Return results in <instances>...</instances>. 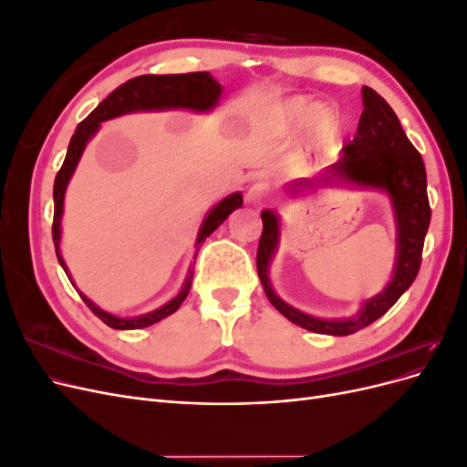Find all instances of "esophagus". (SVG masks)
Returning a JSON list of instances; mask_svg holds the SVG:
<instances>
[{
    "instance_id": "34e87169",
    "label": "esophagus",
    "mask_w": 467,
    "mask_h": 467,
    "mask_svg": "<svg viewBox=\"0 0 467 467\" xmlns=\"http://www.w3.org/2000/svg\"><path fill=\"white\" fill-rule=\"evenodd\" d=\"M271 194H273L271 185H268V182H265V181H257V182H253V185L247 191V202L261 206L268 201V196H271Z\"/></svg>"
}]
</instances>
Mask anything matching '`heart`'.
I'll return each mask as SVG.
<instances>
[{
	"instance_id": "1",
	"label": "heart",
	"mask_w": 467,
	"mask_h": 467,
	"mask_svg": "<svg viewBox=\"0 0 467 467\" xmlns=\"http://www.w3.org/2000/svg\"><path fill=\"white\" fill-rule=\"evenodd\" d=\"M288 115L296 122H307L314 117H317V122L323 130H331L335 126V119L329 115V112H319L314 105H309L306 101H292L288 105Z\"/></svg>"
}]
</instances>
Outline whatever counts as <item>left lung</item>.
I'll list each match as a JSON object with an SVG mask.
<instances>
[{"mask_svg": "<svg viewBox=\"0 0 467 467\" xmlns=\"http://www.w3.org/2000/svg\"><path fill=\"white\" fill-rule=\"evenodd\" d=\"M364 110L357 129V136L345 144L343 155L327 173L316 182L335 179L350 181L355 185L384 189L393 202L398 218V263L389 285L374 298L366 302L357 317L348 319H317L294 309L282 302L268 282V263L278 245V220L271 210H265L263 234L257 247V273L263 290L278 312L300 327L323 335H352L379 319L401 298V294L413 285L420 268L422 245L431 223V204L427 194V171L420 153L409 142L401 124L386 99L372 88H362ZM314 185V181H298L290 185L292 191Z\"/></svg>", "mask_w": 467, "mask_h": 467, "instance_id": "8db88e82", "label": "left lung"}]
</instances>
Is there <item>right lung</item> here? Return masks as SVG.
<instances>
[{"mask_svg":"<svg viewBox=\"0 0 467 467\" xmlns=\"http://www.w3.org/2000/svg\"><path fill=\"white\" fill-rule=\"evenodd\" d=\"M220 95H222L220 83L208 72L171 74V76H138V78H132L126 83H122V86H119L105 99V101L97 105V109L86 120H81L78 124L76 134L72 136V140H69L66 160L54 181L52 239H54L56 255H58V261L66 271L67 278H69V273L60 257V220H62V212H64V192L67 187V181H69V177H72L74 169L81 158L83 148H86L89 138L99 130V124H101L103 120L124 115V112H132V110H161V109L208 110L218 103ZM242 204H244L242 194L234 192L230 196H225L220 204L212 208V212L202 222L199 239H196V245L202 244L204 239L212 232H214L235 208H239ZM191 285H192V266L189 271V278L185 280V286H182V290L175 296L171 302H167L165 306L155 309V312H151V314L138 316L132 319L107 314L101 307H97L89 298H86V296L83 294H79V296H81V300L88 304L91 312L103 323H107L109 327H112V329H140V327H148V325H151V323H158L163 317L177 312L179 306L185 302L187 294L191 290Z\"/></svg>","mask_w":467,"mask_h":467,"instance_id":"add662e5","label":"right lung"}]
</instances>
